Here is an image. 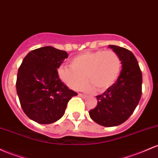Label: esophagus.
I'll list each match as a JSON object with an SVG mask.
<instances>
[{
	"label": "esophagus",
	"instance_id": "1",
	"mask_svg": "<svg viewBox=\"0 0 158 158\" xmlns=\"http://www.w3.org/2000/svg\"><path fill=\"white\" fill-rule=\"evenodd\" d=\"M78 95H79V96L80 97V98H86L85 95V94H80V93H79V94H78Z\"/></svg>",
	"mask_w": 158,
	"mask_h": 158
}]
</instances>
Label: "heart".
<instances>
[{
	"instance_id": "obj_1",
	"label": "heart",
	"mask_w": 158,
	"mask_h": 158,
	"mask_svg": "<svg viewBox=\"0 0 158 158\" xmlns=\"http://www.w3.org/2000/svg\"><path fill=\"white\" fill-rule=\"evenodd\" d=\"M70 66L58 69V77L66 85L77 91L87 79L89 83L84 86L86 91L95 88L98 92H103L117 80L121 64L118 54L112 50H98L76 55L70 60Z\"/></svg>"
}]
</instances>
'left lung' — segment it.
<instances>
[{
	"instance_id": "8db88e82",
	"label": "left lung",
	"mask_w": 158,
	"mask_h": 158,
	"mask_svg": "<svg viewBox=\"0 0 158 158\" xmlns=\"http://www.w3.org/2000/svg\"><path fill=\"white\" fill-rule=\"evenodd\" d=\"M109 47L118 54L122 69L116 82L97 96L98 105L89 111V115L100 125L114 127L127 121L137 106L143 76L137 60L130 50L114 45Z\"/></svg>"
}]
</instances>
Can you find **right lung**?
Masks as SVG:
<instances>
[{"instance_id": "add662e5", "label": "right lung", "mask_w": 158, "mask_h": 158, "mask_svg": "<svg viewBox=\"0 0 158 158\" xmlns=\"http://www.w3.org/2000/svg\"><path fill=\"white\" fill-rule=\"evenodd\" d=\"M67 52L52 46L31 51L19 68L16 91L25 115L41 124L59 120L72 97L77 93L69 89L58 77V69Z\"/></svg>"}]
</instances>
